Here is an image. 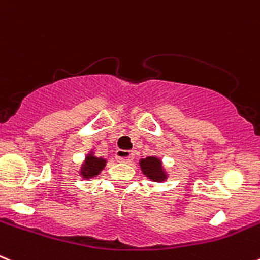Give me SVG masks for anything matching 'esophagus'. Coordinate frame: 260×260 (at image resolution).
I'll use <instances>...</instances> for the list:
<instances>
[{"instance_id":"obj_1","label":"esophagus","mask_w":260,"mask_h":260,"mask_svg":"<svg viewBox=\"0 0 260 260\" xmlns=\"http://www.w3.org/2000/svg\"><path fill=\"white\" fill-rule=\"evenodd\" d=\"M116 160L119 162H132L134 160V153L133 151L118 150L116 152Z\"/></svg>"}]
</instances>
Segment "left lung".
Returning a JSON list of instances; mask_svg holds the SVG:
<instances>
[{
  "mask_svg": "<svg viewBox=\"0 0 260 260\" xmlns=\"http://www.w3.org/2000/svg\"><path fill=\"white\" fill-rule=\"evenodd\" d=\"M138 164L144 177H147V180L152 182H164L169 177L168 171L162 164V160L158 156H147V157L141 158Z\"/></svg>",
  "mask_w": 260,
  "mask_h": 260,
  "instance_id": "obj_1",
  "label": "left lung"
}]
</instances>
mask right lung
I'll return each instance as SVG.
<instances>
[{
    "mask_svg": "<svg viewBox=\"0 0 260 260\" xmlns=\"http://www.w3.org/2000/svg\"><path fill=\"white\" fill-rule=\"evenodd\" d=\"M108 160L107 158L102 157V156H96L95 150H89L84 157V161L80 164L79 167V176L83 180H91L95 178L99 174L102 173V171L107 165Z\"/></svg>",
    "mask_w": 260,
    "mask_h": 260,
    "instance_id": "obj_1",
    "label": "right lung"
}]
</instances>
